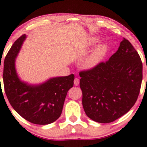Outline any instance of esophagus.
Here are the masks:
<instances>
[{"mask_svg": "<svg viewBox=\"0 0 147 147\" xmlns=\"http://www.w3.org/2000/svg\"><path fill=\"white\" fill-rule=\"evenodd\" d=\"M79 83H80V80H79V79L78 78H75V80H74V85H75V86H78V85L79 84Z\"/></svg>", "mask_w": 147, "mask_h": 147, "instance_id": "obj_1", "label": "esophagus"}]
</instances>
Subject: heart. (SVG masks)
I'll return each instance as SVG.
<instances>
[{"mask_svg":"<svg viewBox=\"0 0 147 147\" xmlns=\"http://www.w3.org/2000/svg\"><path fill=\"white\" fill-rule=\"evenodd\" d=\"M99 41V39L97 38H93L91 39V43L93 44H95ZM108 50V47L105 43L100 44L96 48L93 52L86 57L82 63V67L85 69H90L97 66L104 57H106L107 52Z\"/></svg>","mask_w":147,"mask_h":147,"instance_id":"b5f03b06","label":"heart"}]
</instances>
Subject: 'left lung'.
I'll return each mask as SVG.
<instances>
[{
	"instance_id": "1",
	"label": "left lung",
	"mask_w": 147,
	"mask_h": 147,
	"mask_svg": "<svg viewBox=\"0 0 147 147\" xmlns=\"http://www.w3.org/2000/svg\"><path fill=\"white\" fill-rule=\"evenodd\" d=\"M82 106L88 117L108 123L131 109L140 93L142 63L131 43L123 38L108 61L80 73Z\"/></svg>"
}]
</instances>
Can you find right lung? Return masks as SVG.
<instances>
[{
	"instance_id": "1",
	"label": "right lung",
	"mask_w": 147,
	"mask_h": 147,
	"mask_svg": "<svg viewBox=\"0 0 147 147\" xmlns=\"http://www.w3.org/2000/svg\"><path fill=\"white\" fill-rule=\"evenodd\" d=\"M26 38L25 34L18 38L5 57V91L13 108L22 117L32 123L48 125L61 116L67 93L74 86V75L52 78L39 84L22 81L16 69V59Z\"/></svg>"
}]
</instances>
